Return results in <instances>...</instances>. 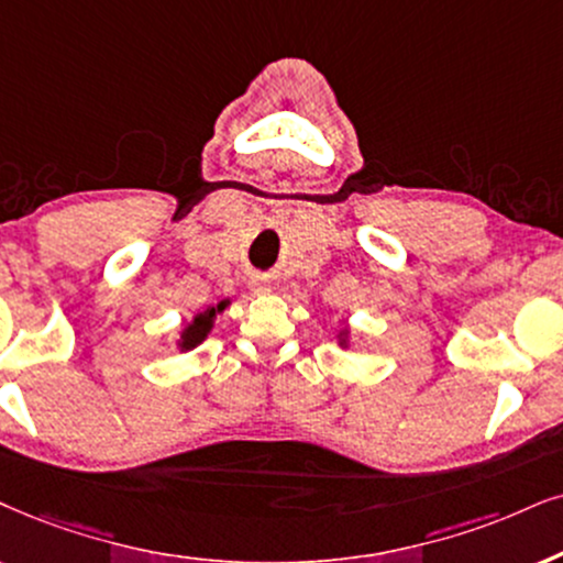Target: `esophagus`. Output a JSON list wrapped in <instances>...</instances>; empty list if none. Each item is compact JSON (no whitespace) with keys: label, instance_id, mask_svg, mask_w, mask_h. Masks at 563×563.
<instances>
[{"label":"esophagus","instance_id":"1","mask_svg":"<svg viewBox=\"0 0 563 563\" xmlns=\"http://www.w3.org/2000/svg\"><path fill=\"white\" fill-rule=\"evenodd\" d=\"M252 290H254V294H269V283L265 280V277H254Z\"/></svg>","mask_w":563,"mask_h":563}]
</instances>
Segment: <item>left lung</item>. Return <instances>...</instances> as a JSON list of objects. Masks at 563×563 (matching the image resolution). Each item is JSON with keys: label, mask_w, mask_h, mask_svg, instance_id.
I'll list each match as a JSON object with an SVG mask.
<instances>
[{"label": "left lung", "mask_w": 563, "mask_h": 563, "mask_svg": "<svg viewBox=\"0 0 563 563\" xmlns=\"http://www.w3.org/2000/svg\"><path fill=\"white\" fill-rule=\"evenodd\" d=\"M334 340H338V347H343V351H351V347H353L351 324H347V322L340 324V330H338V334H334Z\"/></svg>", "instance_id": "1"}]
</instances>
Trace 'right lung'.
<instances>
[{"label":"right lung","mask_w":563,"mask_h":563,"mask_svg":"<svg viewBox=\"0 0 563 563\" xmlns=\"http://www.w3.org/2000/svg\"><path fill=\"white\" fill-rule=\"evenodd\" d=\"M229 306H231V298H223V301L205 306L202 311H197V314L181 327L179 338H176V351L187 353V351H195L199 343H205V340H208V334L212 332V327H216L218 314H223Z\"/></svg>","instance_id":"add662e5"}]
</instances>
